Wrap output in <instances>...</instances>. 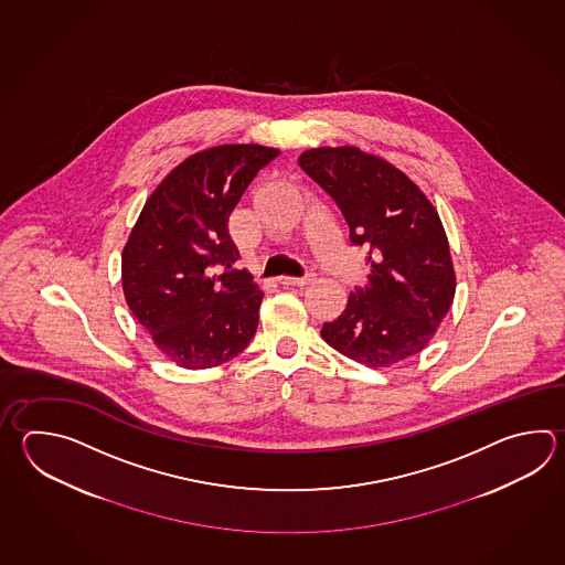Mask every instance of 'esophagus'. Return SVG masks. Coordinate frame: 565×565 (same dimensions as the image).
I'll list each match as a JSON object with an SVG mask.
<instances>
[{
  "mask_svg": "<svg viewBox=\"0 0 565 565\" xmlns=\"http://www.w3.org/2000/svg\"><path fill=\"white\" fill-rule=\"evenodd\" d=\"M311 281H313V274H308V276L303 277H279L281 286H308Z\"/></svg>",
  "mask_w": 565,
  "mask_h": 565,
  "instance_id": "esophagus-1",
  "label": "esophagus"
}]
</instances>
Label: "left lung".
<instances>
[{
	"label": "left lung",
	"instance_id": "obj_1",
	"mask_svg": "<svg viewBox=\"0 0 565 565\" xmlns=\"http://www.w3.org/2000/svg\"><path fill=\"white\" fill-rule=\"evenodd\" d=\"M298 162L334 199L352 245L366 247V286L323 323V340L370 369L415 356L437 334L457 286L437 209L401 169L356 147L306 150Z\"/></svg>",
	"mask_w": 565,
	"mask_h": 565
}]
</instances>
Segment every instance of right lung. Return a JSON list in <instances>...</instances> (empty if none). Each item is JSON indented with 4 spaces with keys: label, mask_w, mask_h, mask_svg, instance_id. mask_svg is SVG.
<instances>
[{
    "label": "right lung",
    "mask_w": 565,
    "mask_h": 565,
    "mask_svg": "<svg viewBox=\"0 0 565 565\" xmlns=\"http://www.w3.org/2000/svg\"><path fill=\"white\" fill-rule=\"evenodd\" d=\"M279 150L220 145L184 159L147 199L122 249L128 308L177 366H220L252 342L262 306L233 265L231 213Z\"/></svg>",
    "instance_id": "right-lung-1"
}]
</instances>
